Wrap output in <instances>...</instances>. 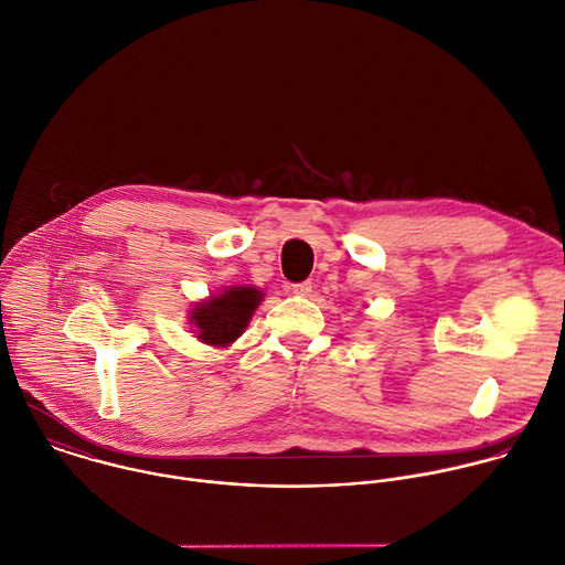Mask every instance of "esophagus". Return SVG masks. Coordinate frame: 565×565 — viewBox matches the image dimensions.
<instances>
[{
    "instance_id": "obj_1",
    "label": "esophagus",
    "mask_w": 565,
    "mask_h": 565,
    "mask_svg": "<svg viewBox=\"0 0 565 565\" xmlns=\"http://www.w3.org/2000/svg\"><path fill=\"white\" fill-rule=\"evenodd\" d=\"M290 292L297 297H308L312 292V284L310 281H301V284H292Z\"/></svg>"
}]
</instances>
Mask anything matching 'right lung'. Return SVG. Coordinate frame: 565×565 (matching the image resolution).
I'll return each mask as SVG.
<instances>
[{
  "instance_id": "1",
  "label": "right lung",
  "mask_w": 565,
  "mask_h": 565,
  "mask_svg": "<svg viewBox=\"0 0 565 565\" xmlns=\"http://www.w3.org/2000/svg\"><path fill=\"white\" fill-rule=\"evenodd\" d=\"M264 301L262 288L228 286L198 301L189 310V326L198 341L211 348H228L248 328L255 310Z\"/></svg>"
}]
</instances>
